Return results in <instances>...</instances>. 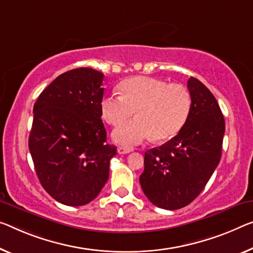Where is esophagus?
<instances>
[{
	"instance_id": "34e87169",
	"label": "esophagus",
	"mask_w": 253,
	"mask_h": 253,
	"mask_svg": "<svg viewBox=\"0 0 253 253\" xmlns=\"http://www.w3.org/2000/svg\"><path fill=\"white\" fill-rule=\"evenodd\" d=\"M132 150H133V149L130 148V147L120 146L119 148H118V153H119V154H129V153H131Z\"/></svg>"
}]
</instances>
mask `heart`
<instances>
[{
	"label": "heart",
	"instance_id": "heart-1",
	"mask_svg": "<svg viewBox=\"0 0 253 253\" xmlns=\"http://www.w3.org/2000/svg\"><path fill=\"white\" fill-rule=\"evenodd\" d=\"M122 94L103 98L100 110L105 121L119 126L134 113L138 116L113 132L118 143L133 146L153 135L163 141L173 138L188 119L191 97L180 84L151 77H132L120 84Z\"/></svg>",
	"mask_w": 253,
	"mask_h": 253
}]
</instances>
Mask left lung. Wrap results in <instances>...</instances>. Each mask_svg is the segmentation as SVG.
Instances as JSON below:
<instances>
[{
    "label": "left lung",
    "instance_id": "8db88e82",
    "mask_svg": "<svg viewBox=\"0 0 253 253\" xmlns=\"http://www.w3.org/2000/svg\"><path fill=\"white\" fill-rule=\"evenodd\" d=\"M191 106L175 137L145 153L140 185L151 204L175 211L196 199L221 157L225 121L211 90L196 78L188 80Z\"/></svg>",
    "mask_w": 253,
    "mask_h": 253
}]
</instances>
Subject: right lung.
Wrapping results in <instances>:
<instances>
[{
    "label": "right lung",
    "mask_w": 253,
    "mask_h": 253,
    "mask_svg": "<svg viewBox=\"0 0 253 253\" xmlns=\"http://www.w3.org/2000/svg\"><path fill=\"white\" fill-rule=\"evenodd\" d=\"M104 75L91 68L62 73L34 105L29 151L42 188L67 206L102 191L116 147L106 142L100 103Z\"/></svg>",
    "instance_id": "add662e5"
}]
</instances>
